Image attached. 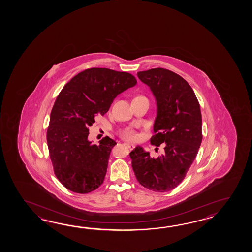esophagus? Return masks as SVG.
I'll use <instances>...</instances> for the list:
<instances>
[{
  "instance_id": "1",
  "label": "esophagus",
  "mask_w": 252,
  "mask_h": 252,
  "mask_svg": "<svg viewBox=\"0 0 252 252\" xmlns=\"http://www.w3.org/2000/svg\"><path fill=\"white\" fill-rule=\"evenodd\" d=\"M126 146H127V147H128V149H129V150H133L134 148H135V146H134L133 144H129V143H126Z\"/></svg>"
}]
</instances>
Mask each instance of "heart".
Here are the masks:
<instances>
[{
    "label": "heart",
    "mask_w": 252,
    "mask_h": 252,
    "mask_svg": "<svg viewBox=\"0 0 252 252\" xmlns=\"http://www.w3.org/2000/svg\"><path fill=\"white\" fill-rule=\"evenodd\" d=\"M135 98H145L144 96H136ZM121 136L125 139L128 140H136L139 138L138 132L133 128H124V130L121 131Z\"/></svg>",
    "instance_id": "b5f03b06"
}]
</instances>
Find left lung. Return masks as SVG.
<instances>
[{
	"mask_svg": "<svg viewBox=\"0 0 252 252\" xmlns=\"http://www.w3.org/2000/svg\"><path fill=\"white\" fill-rule=\"evenodd\" d=\"M155 96L158 113L150 143L164 145V153L151 158L141 147L130 153L137 180L154 192L177 188L198 153L203 139L202 114L192 87L180 75L165 68L138 72Z\"/></svg>",
	"mask_w": 252,
	"mask_h": 252,
	"instance_id": "obj_1",
	"label": "left lung"
}]
</instances>
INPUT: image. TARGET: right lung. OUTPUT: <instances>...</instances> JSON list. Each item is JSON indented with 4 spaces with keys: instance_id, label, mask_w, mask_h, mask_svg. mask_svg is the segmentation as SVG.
Instances as JSON below:
<instances>
[{
    "instance_id": "1",
    "label": "right lung",
    "mask_w": 252,
    "mask_h": 252,
    "mask_svg": "<svg viewBox=\"0 0 252 252\" xmlns=\"http://www.w3.org/2000/svg\"><path fill=\"white\" fill-rule=\"evenodd\" d=\"M137 84L127 72L93 67L75 75L59 93L47 131L54 173L64 188L90 193L102 185L116 142L108 136L100 144L88 140L97 115L109 111L119 94Z\"/></svg>"
}]
</instances>
